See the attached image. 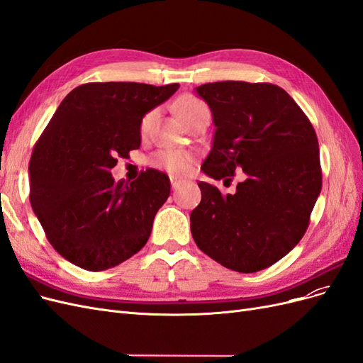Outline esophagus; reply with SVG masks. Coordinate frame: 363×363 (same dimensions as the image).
Returning <instances> with one entry per match:
<instances>
[{
    "mask_svg": "<svg viewBox=\"0 0 363 363\" xmlns=\"http://www.w3.org/2000/svg\"><path fill=\"white\" fill-rule=\"evenodd\" d=\"M180 184H182V182H180V180L171 177V188H172V191H177V189L180 188Z\"/></svg>",
    "mask_w": 363,
    "mask_h": 363,
    "instance_id": "obj_1",
    "label": "esophagus"
}]
</instances>
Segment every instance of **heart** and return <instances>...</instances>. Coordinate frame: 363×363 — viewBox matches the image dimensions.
<instances>
[{"label":"heart","instance_id":"b5f03b06","mask_svg":"<svg viewBox=\"0 0 363 363\" xmlns=\"http://www.w3.org/2000/svg\"><path fill=\"white\" fill-rule=\"evenodd\" d=\"M201 107H206L203 101H200L199 98L194 96H183L175 104V111H177V115L183 119V123L186 124L188 121L200 111ZM152 115L155 112H148L140 121V131H145L151 123ZM151 164L159 169L167 171L172 175H184L191 171V164H192V156L188 155L184 151H177V150H164L156 152L151 159Z\"/></svg>","mask_w":363,"mask_h":363}]
</instances>
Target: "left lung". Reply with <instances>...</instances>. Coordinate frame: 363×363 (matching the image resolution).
<instances>
[{
  "label": "left lung",
  "mask_w": 363,
  "mask_h": 363,
  "mask_svg": "<svg viewBox=\"0 0 363 363\" xmlns=\"http://www.w3.org/2000/svg\"><path fill=\"white\" fill-rule=\"evenodd\" d=\"M216 127L203 172L247 175L223 195L200 182L191 213L195 244L223 267L257 272L284 257L306 233L321 192L320 147L309 118L271 83L216 82L196 87Z\"/></svg>",
  "instance_id": "1"
}]
</instances>
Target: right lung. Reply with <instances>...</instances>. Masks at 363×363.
<instances>
[{"label": "right lung", "mask_w": 363, "mask_h": 363, "mask_svg": "<svg viewBox=\"0 0 363 363\" xmlns=\"http://www.w3.org/2000/svg\"><path fill=\"white\" fill-rule=\"evenodd\" d=\"M179 83H86L57 107L33 148L30 203L52 248L87 271L113 268L147 244L168 200L167 174L115 182L118 157L140 147V121Z\"/></svg>", "instance_id": "add662e5"}]
</instances>
